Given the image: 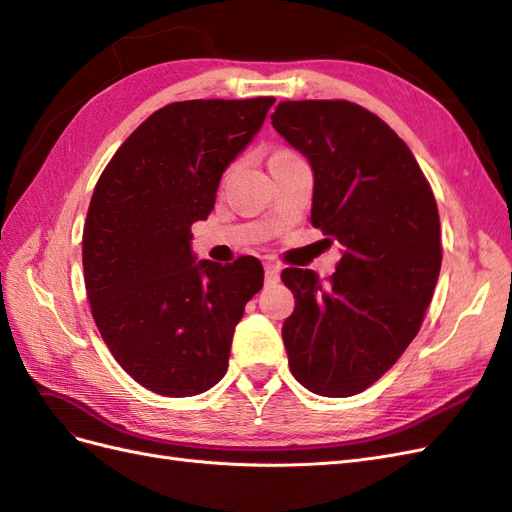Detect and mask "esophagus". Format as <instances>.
<instances>
[{
	"label": "esophagus",
	"instance_id": "obj_1",
	"mask_svg": "<svg viewBox=\"0 0 512 512\" xmlns=\"http://www.w3.org/2000/svg\"><path fill=\"white\" fill-rule=\"evenodd\" d=\"M265 280H267V284L280 282V267L273 265V262H267V265H265Z\"/></svg>",
	"mask_w": 512,
	"mask_h": 512
}]
</instances>
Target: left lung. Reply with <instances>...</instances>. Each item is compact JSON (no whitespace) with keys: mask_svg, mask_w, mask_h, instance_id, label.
<instances>
[{"mask_svg":"<svg viewBox=\"0 0 512 512\" xmlns=\"http://www.w3.org/2000/svg\"><path fill=\"white\" fill-rule=\"evenodd\" d=\"M271 123L312 166V224L342 245L327 284L282 273L297 301L282 327L288 365L307 391L350 397L421 329L442 265L436 198L408 145L359 104L282 102Z\"/></svg>","mask_w":512,"mask_h":512,"instance_id":"left-lung-1","label":"left lung"}]
</instances>
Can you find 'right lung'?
<instances>
[{
    "label": "right lung",
    "instance_id": "obj_1",
    "mask_svg": "<svg viewBox=\"0 0 512 512\" xmlns=\"http://www.w3.org/2000/svg\"><path fill=\"white\" fill-rule=\"evenodd\" d=\"M275 98L168 104L123 143L91 196L85 288L117 363L164 397L218 384L262 265L198 260L192 224L207 220L224 170L265 123Z\"/></svg>",
    "mask_w": 512,
    "mask_h": 512
}]
</instances>
